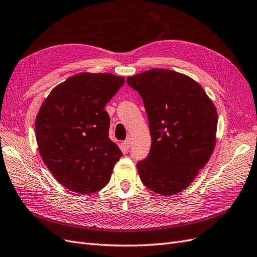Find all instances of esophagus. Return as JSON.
<instances>
[{
  "mask_svg": "<svg viewBox=\"0 0 257 257\" xmlns=\"http://www.w3.org/2000/svg\"><path fill=\"white\" fill-rule=\"evenodd\" d=\"M130 146H131V139H130V138H128L127 140H124V141L122 142V147H123L124 150L128 151V150L130 149Z\"/></svg>",
  "mask_w": 257,
  "mask_h": 257,
  "instance_id": "34e87169",
  "label": "esophagus"
}]
</instances>
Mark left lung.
I'll return each mask as SVG.
<instances>
[{"instance_id":"8db88e82","label":"left lung","mask_w":257,"mask_h":257,"mask_svg":"<svg viewBox=\"0 0 257 257\" xmlns=\"http://www.w3.org/2000/svg\"><path fill=\"white\" fill-rule=\"evenodd\" d=\"M147 110L152 143L137 164L144 186L174 195L190 186L212 155L217 111L201 85L169 69L153 68L129 77Z\"/></svg>"}]
</instances>
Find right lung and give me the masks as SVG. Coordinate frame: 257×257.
<instances>
[{
	"label": "right lung",
	"instance_id": "add662e5",
	"mask_svg": "<svg viewBox=\"0 0 257 257\" xmlns=\"http://www.w3.org/2000/svg\"><path fill=\"white\" fill-rule=\"evenodd\" d=\"M123 77L81 72L51 91L36 119V138L45 165L71 191L89 194L107 185L122 153L108 138L105 110Z\"/></svg>",
	"mask_w": 257,
	"mask_h": 257
}]
</instances>
